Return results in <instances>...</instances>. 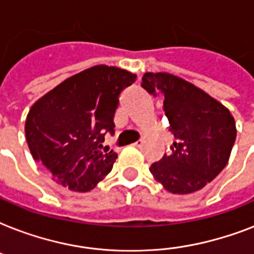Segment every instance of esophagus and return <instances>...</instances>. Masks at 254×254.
Segmentation results:
<instances>
[{"mask_svg": "<svg viewBox=\"0 0 254 254\" xmlns=\"http://www.w3.org/2000/svg\"><path fill=\"white\" fill-rule=\"evenodd\" d=\"M131 145H133V146H134V147H141L143 145V141H142V139H138L137 142L131 143Z\"/></svg>", "mask_w": 254, "mask_h": 254, "instance_id": "esophagus-1", "label": "esophagus"}]
</instances>
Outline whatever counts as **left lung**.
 Segmentation results:
<instances>
[{"mask_svg": "<svg viewBox=\"0 0 254 254\" xmlns=\"http://www.w3.org/2000/svg\"><path fill=\"white\" fill-rule=\"evenodd\" d=\"M142 85L163 97V111L175 137L173 153L150 166L157 182L173 193L203 189L228 163L236 139L232 113L192 83L169 72H146Z\"/></svg>", "mask_w": 254, "mask_h": 254, "instance_id": "1", "label": "left lung"}]
</instances>
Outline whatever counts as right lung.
<instances>
[{
	"label": "right lung",
	"instance_id": "right-lung-1",
	"mask_svg": "<svg viewBox=\"0 0 254 254\" xmlns=\"http://www.w3.org/2000/svg\"><path fill=\"white\" fill-rule=\"evenodd\" d=\"M137 75L119 67L93 65L72 75L31 105L25 123L33 158L71 191L95 189L116 162L103 142L115 133L116 108Z\"/></svg>",
	"mask_w": 254,
	"mask_h": 254
}]
</instances>
